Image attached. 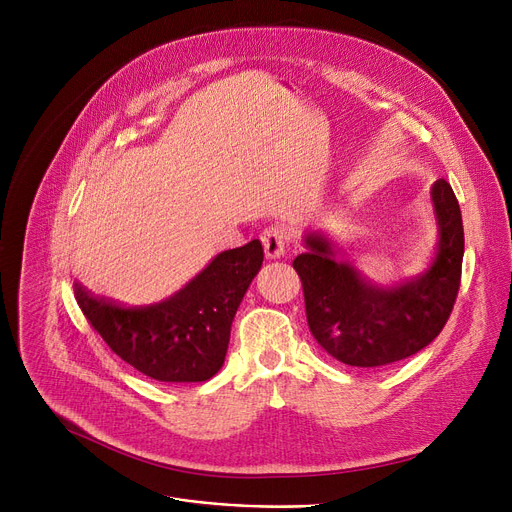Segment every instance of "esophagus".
I'll return each instance as SVG.
<instances>
[{
    "label": "esophagus",
    "mask_w": 512,
    "mask_h": 512,
    "mask_svg": "<svg viewBox=\"0 0 512 512\" xmlns=\"http://www.w3.org/2000/svg\"><path fill=\"white\" fill-rule=\"evenodd\" d=\"M288 240H290V232L284 224H272L261 232L263 249H265V255L270 259H276V257L284 255Z\"/></svg>",
    "instance_id": "34e87169"
}]
</instances>
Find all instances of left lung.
I'll use <instances>...</instances> for the list:
<instances>
[{"label": "left lung", "mask_w": 512, "mask_h": 512, "mask_svg": "<svg viewBox=\"0 0 512 512\" xmlns=\"http://www.w3.org/2000/svg\"><path fill=\"white\" fill-rule=\"evenodd\" d=\"M432 199L440 224L438 255L415 282L388 290L371 286L315 234L305 238L307 253L292 261L303 282L309 330L340 363L390 365L419 353L446 326L461 288L465 232L459 201L444 178L434 182Z\"/></svg>", "instance_id": "8db88e82"}]
</instances>
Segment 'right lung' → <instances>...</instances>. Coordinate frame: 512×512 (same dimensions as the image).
I'll use <instances>...</instances> for the list:
<instances>
[{"label":"right lung","mask_w":512,"mask_h":512,"mask_svg":"<svg viewBox=\"0 0 512 512\" xmlns=\"http://www.w3.org/2000/svg\"><path fill=\"white\" fill-rule=\"evenodd\" d=\"M263 263L259 240L215 257L168 301L124 307L74 284L91 328L112 351L157 382H205L226 359L230 326Z\"/></svg>","instance_id":"add662e5"}]
</instances>
